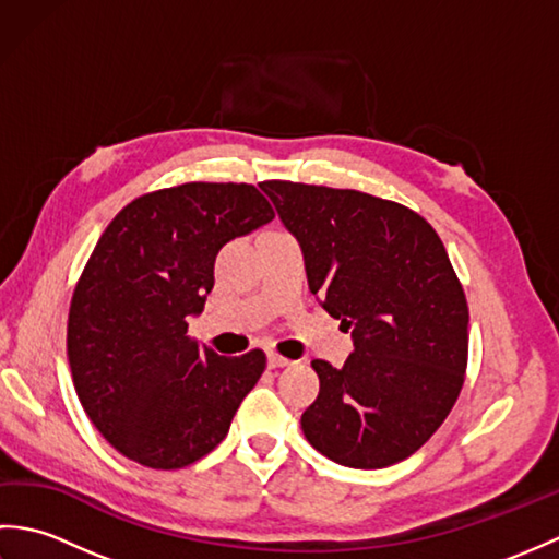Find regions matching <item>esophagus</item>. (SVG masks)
I'll return each instance as SVG.
<instances>
[{
    "instance_id": "esophagus-1",
    "label": "esophagus",
    "mask_w": 559,
    "mask_h": 559,
    "mask_svg": "<svg viewBox=\"0 0 559 559\" xmlns=\"http://www.w3.org/2000/svg\"><path fill=\"white\" fill-rule=\"evenodd\" d=\"M266 358H269V367H288V365H293L288 358H283V355H278L276 350H269Z\"/></svg>"
}]
</instances>
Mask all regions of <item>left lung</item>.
<instances>
[{
    "label": "left lung",
    "mask_w": 559,
    "mask_h": 559,
    "mask_svg": "<svg viewBox=\"0 0 559 559\" xmlns=\"http://www.w3.org/2000/svg\"><path fill=\"white\" fill-rule=\"evenodd\" d=\"M259 187L302 247L310 290L355 346L343 367L312 360L307 442L350 468L408 459L454 408L468 365V305L442 240L396 201L286 180Z\"/></svg>",
    "instance_id": "left-lung-1"
}]
</instances>
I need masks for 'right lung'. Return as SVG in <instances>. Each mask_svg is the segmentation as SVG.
Here are the masks:
<instances>
[{
  "instance_id": "add662e5",
  "label": "right lung",
  "mask_w": 559,
  "mask_h": 559,
  "mask_svg": "<svg viewBox=\"0 0 559 559\" xmlns=\"http://www.w3.org/2000/svg\"><path fill=\"white\" fill-rule=\"evenodd\" d=\"M273 218L254 185L187 182L134 199L110 221L71 295L67 355L76 396L108 442L141 466L206 456L266 367L187 336L213 288L218 249Z\"/></svg>"
}]
</instances>
